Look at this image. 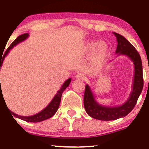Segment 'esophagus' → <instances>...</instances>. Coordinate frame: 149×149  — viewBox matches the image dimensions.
<instances>
[{
    "instance_id": "1",
    "label": "esophagus",
    "mask_w": 149,
    "mask_h": 149,
    "mask_svg": "<svg viewBox=\"0 0 149 149\" xmlns=\"http://www.w3.org/2000/svg\"><path fill=\"white\" fill-rule=\"evenodd\" d=\"M76 79H79V80H86V76L83 73H77L76 75Z\"/></svg>"
}]
</instances>
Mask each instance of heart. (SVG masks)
<instances>
[{
	"mask_svg": "<svg viewBox=\"0 0 149 149\" xmlns=\"http://www.w3.org/2000/svg\"><path fill=\"white\" fill-rule=\"evenodd\" d=\"M94 47H95L94 48V52L100 57H103L108 50L107 44L103 41L99 42L98 43L94 41H88L85 45V50L88 52L92 50Z\"/></svg>",
	"mask_w": 149,
	"mask_h": 149,
	"instance_id": "b5f03b06",
	"label": "heart"
}]
</instances>
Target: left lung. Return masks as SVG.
<instances>
[{"instance_id": "8db88e82", "label": "left lung", "mask_w": 149, "mask_h": 149, "mask_svg": "<svg viewBox=\"0 0 149 149\" xmlns=\"http://www.w3.org/2000/svg\"><path fill=\"white\" fill-rule=\"evenodd\" d=\"M118 41L116 53L118 55H126L133 63V89L127 101L118 107H107L96 101L94 94L88 84L86 85L84 97V105L86 113L91 118L100 120H114L128 115L137 102L143 87L142 61L141 56L134 47L123 36L113 32Z\"/></svg>"}]
</instances>
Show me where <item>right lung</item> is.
I'll return each instance as SVG.
<instances>
[{
  "label": "right lung",
  "instance_id": "1",
  "mask_svg": "<svg viewBox=\"0 0 149 149\" xmlns=\"http://www.w3.org/2000/svg\"><path fill=\"white\" fill-rule=\"evenodd\" d=\"M29 34L28 33H26V34H23L22 35L19 36L13 42L11 43V45L9 46V47L6 49V51L5 52V54L3 55V58H1L0 60V70L1 67L3 65V62L4 61V58L5 57L8 55V53L9 52L10 49H11L14 46H16V45H18L19 43L22 42L24 41L25 40L28 38ZM2 60H1V59ZM1 81V80H0ZM70 81H71V79H68V80H66L65 83L63 84V86H61V88H60V90H58V91L57 92V94H55V97H53L52 101L50 102V103L44 109H42V111H40L39 113L35 114L34 115H31V116H21V115H17V114H15L14 112L10 111V113L12 114V115L14 117H16V118H19V119L22 120H24L26 122H29V123H38V122H41L43 120H45L47 119H49L51 117L53 116L56 112L58 111V108H59L60 104H61V96H62L63 92L65 91V89L67 88L68 86L70 84ZM1 92L2 91H0V95L1 94ZM13 117V116H12Z\"/></svg>",
  "mask_w": 149,
  "mask_h": 149
}]
</instances>
